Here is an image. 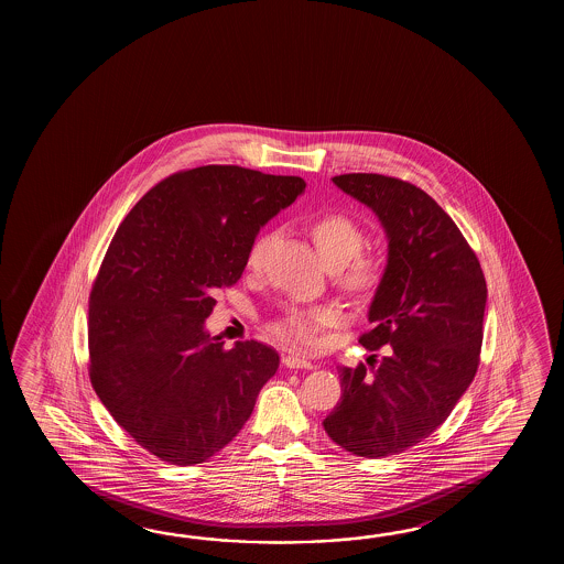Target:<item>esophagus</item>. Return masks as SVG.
I'll list each match as a JSON object with an SVG mask.
<instances>
[{
    "mask_svg": "<svg viewBox=\"0 0 564 564\" xmlns=\"http://www.w3.org/2000/svg\"><path fill=\"white\" fill-rule=\"evenodd\" d=\"M282 365H284L286 369H306V371L314 369V365H312L311 360L300 359V357H294V355L282 357Z\"/></svg>",
    "mask_w": 564,
    "mask_h": 564,
    "instance_id": "obj_1",
    "label": "esophagus"
}]
</instances>
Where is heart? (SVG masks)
I'll list each match as a JSON object with an SVG mask.
<instances>
[{"label":"heart","mask_w":564,"mask_h":564,"mask_svg":"<svg viewBox=\"0 0 564 564\" xmlns=\"http://www.w3.org/2000/svg\"><path fill=\"white\" fill-rule=\"evenodd\" d=\"M311 236L324 264L328 268H345V284L355 290H367L379 282L381 262L371 256H359L365 243V234L357 221L345 214H324L311 224ZM268 238H260L248 256V265L258 268L264 256ZM333 308H290L272 324V333L286 345L314 347L321 326L336 323Z\"/></svg>","instance_id":"1"}]
</instances>
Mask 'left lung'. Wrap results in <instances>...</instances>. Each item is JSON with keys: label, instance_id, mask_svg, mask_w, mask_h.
Listing matches in <instances>:
<instances>
[{"label": "left lung", "instance_id": "1", "mask_svg": "<svg viewBox=\"0 0 564 564\" xmlns=\"http://www.w3.org/2000/svg\"><path fill=\"white\" fill-rule=\"evenodd\" d=\"M333 183L383 226L387 265L359 340L389 347L372 372L340 369L343 397L324 432L355 456H395L430 437L474 381L488 288L454 219L423 189L377 173Z\"/></svg>", "mask_w": 564, "mask_h": 564}]
</instances>
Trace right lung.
<instances>
[{
    "mask_svg": "<svg viewBox=\"0 0 564 564\" xmlns=\"http://www.w3.org/2000/svg\"><path fill=\"white\" fill-rule=\"evenodd\" d=\"M300 177L205 165L161 181L117 229L88 308L90 381L137 444L175 466L224 449L280 365L258 340L224 348L205 318Z\"/></svg>",
    "mask_w": 564,
    "mask_h": 564,
    "instance_id": "add662e5",
    "label": "right lung"
}]
</instances>
